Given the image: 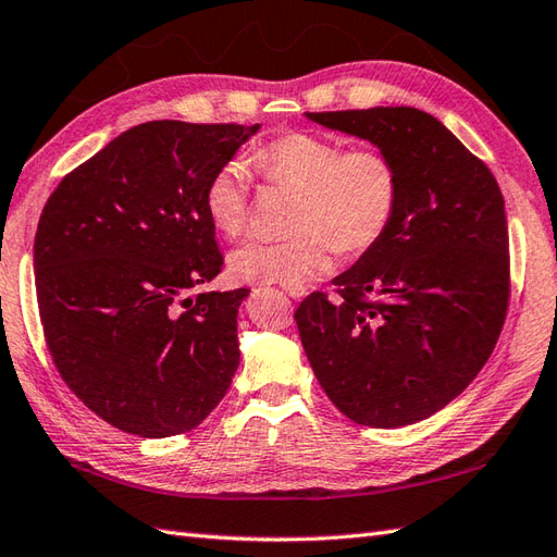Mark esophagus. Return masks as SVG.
<instances>
[{"label": "esophagus", "mask_w": 557, "mask_h": 557, "mask_svg": "<svg viewBox=\"0 0 557 557\" xmlns=\"http://www.w3.org/2000/svg\"><path fill=\"white\" fill-rule=\"evenodd\" d=\"M283 290H286L290 298H302V295H305L302 286H283Z\"/></svg>", "instance_id": "esophagus-1"}]
</instances>
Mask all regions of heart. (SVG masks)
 Wrapping results in <instances>:
<instances>
[{"label": "heart", "instance_id": "1", "mask_svg": "<svg viewBox=\"0 0 557 557\" xmlns=\"http://www.w3.org/2000/svg\"><path fill=\"white\" fill-rule=\"evenodd\" d=\"M255 166L271 185L298 190L295 236L245 240L228 257L233 278L302 286L331 264V247L362 255L383 238L398 209L400 181L391 157L374 147L345 150L324 135L293 131L255 152ZM202 207L216 233L236 238L250 216V185L243 164H221L205 183Z\"/></svg>", "mask_w": 557, "mask_h": 557}]
</instances>
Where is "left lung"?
<instances>
[{"label":"left lung","mask_w":557,"mask_h":557,"mask_svg":"<svg viewBox=\"0 0 557 557\" xmlns=\"http://www.w3.org/2000/svg\"><path fill=\"white\" fill-rule=\"evenodd\" d=\"M391 157L400 197L383 238L295 310L321 388L352 422L395 429L443 410L486 364L510 300L496 178L414 107L312 111Z\"/></svg>","instance_id":"1"}]
</instances>
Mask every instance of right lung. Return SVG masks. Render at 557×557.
I'll return each instance as SVG.
<instances>
[{
  "label": "right lung",
  "mask_w": 557,
  "mask_h": 557,
  "mask_svg": "<svg viewBox=\"0 0 557 557\" xmlns=\"http://www.w3.org/2000/svg\"><path fill=\"white\" fill-rule=\"evenodd\" d=\"M259 131L147 121L61 178L33 267L52 362L85 407L126 434L190 431L231 388L247 288L197 293L221 267L207 178Z\"/></svg>",
  "instance_id": "add662e5"
}]
</instances>
